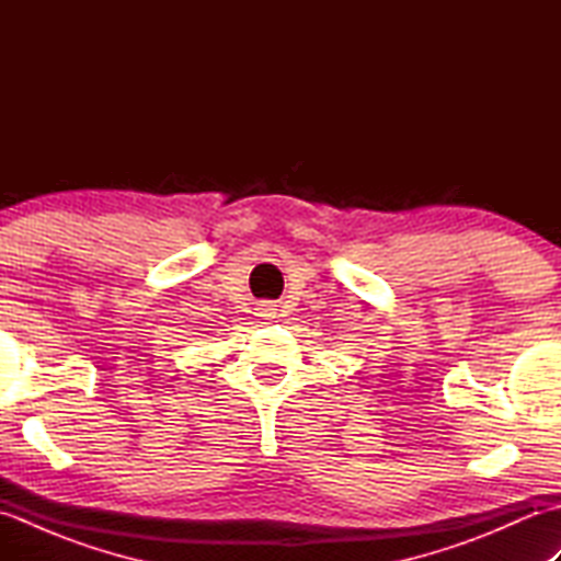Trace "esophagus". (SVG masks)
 <instances>
[{"label": "esophagus", "instance_id": "esophagus-1", "mask_svg": "<svg viewBox=\"0 0 561 561\" xmlns=\"http://www.w3.org/2000/svg\"><path fill=\"white\" fill-rule=\"evenodd\" d=\"M272 313H274V308H270V306H262V308H260V316L272 318Z\"/></svg>", "mask_w": 561, "mask_h": 561}]
</instances>
